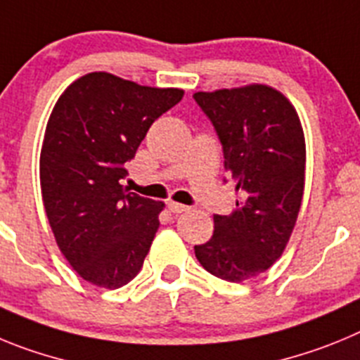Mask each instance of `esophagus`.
I'll return each mask as SVG.
<instances>
[{
  "mask_svg": "<svg viewBox=\"0 0 360 360\" xmlns=\"http://www.w3.org/2000/svg\"><path fill=\"white\" fill-rule=\"evenodd\" d=\"M167 208L170 210V212L172 213H184V212H188V206H184V204H179V202H174V200H170V202L167 204Z\"/></svg>",
  "mask_w": 360,
  "mask_h": 360,
  "instance_id": "34e87169",
  "label": "esophagus"
}]
</instances>
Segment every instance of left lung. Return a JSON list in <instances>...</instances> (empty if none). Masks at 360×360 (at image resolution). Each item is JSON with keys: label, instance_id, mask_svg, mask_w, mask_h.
Masks as SVG:
<instances>
[{"label": "left lung", "instance_id": "left-lung-1", "mask_svg": "<svg viewBox=\"0 0 360 360\" xmlns=\"http://www.w3.org/2000/svg\"><path fill=\"white\" fill-rule=\"evenodd\" d=\"M224 148V168L240 193L236 210L215 215L213 236L195 245L208 273L240 283L283 255L305 190V134L290 100L267 84L193 95Z\"/></svg>", "mask_w": 360, "mask_h": 360}]
</instances>
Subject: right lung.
Listing matches in <instances>:
<instances>
[{
    "label": "right lung",
    "instance_id": "add662e5",
    "mask_svg": "<svg viewBox=\"0 0 360 360\" xmlns=\"http://www.w3.org/2000/svg\"><path fill=\"white\" fill-rule=\"evenodd\" d=\"M183 95L93 71L64 89L48 118L39 160L48 222L64 258L96 287L127 285L143 265L165 202L127 192L124 167Z\"/></svg>",
    "mask_w": 360,
    "mask_h": 360
}]
</instances>
